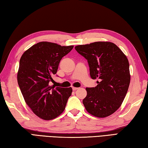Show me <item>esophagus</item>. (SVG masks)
Wrapping results in <instances>:
<instances>
[{
  "label": "esophagus",
  "instance_id": "obj_1",
  "mask_svg": "<svg viewBox=\"0 0 148 148\" xmlns=\"http://www.w3.org/2000/svg\"><path fill=\"white\" fill-rule=\"evenodd\" d=\"M79 88L78 87H72V89H73V91H76L77 89H78Z\"/></svg>",
  "mask_w": 148,
  "mask_h": 148
}]
</instances>
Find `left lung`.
<instances>
[{"instance_id":"8db88e82","label":"left lung","mask_w":148,"mask_h":148,"mask_svg":"<svg viewBox=\"0 0 148 148\" xmlns=\"http://www.w3.org/2000/svg\"><path fill=\"white\" fill-rule=\"evenodd\" d=\"M86 58L91 78L98 79L95 87L86 89L83 104L88 113L102 118L121 106L128 91L131 74L127 56L110 42H95L75 47Z\"/></svg>"}]
</instances>
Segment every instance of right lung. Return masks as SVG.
Returning a JSON list of instances; mask_svg holds the SVG:
<instances>
[{
	"instance_id": "1",
	"label": "right lung",
	"mask_w": 148,
	"mask_h": 148,
	"mask_svg": "<svg viewBox=\"0 0 148 148\" xmlns=\"http://www.w3.org/2000/svg\"><path fill=\"white\" fill-rule=\"evenodd\" d=\"M73 47L40 42L26 50L20 59L17 82L26 104L40 118L55 119L65 109L72 87H55L49 83L61 59Z\"/></svg>"
}]
</instances>
